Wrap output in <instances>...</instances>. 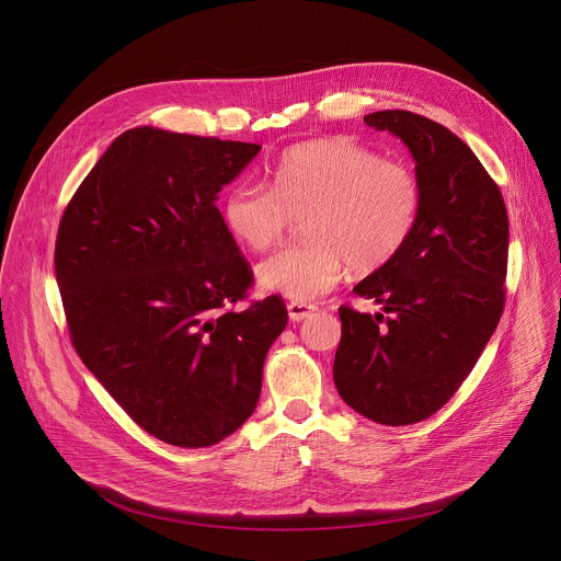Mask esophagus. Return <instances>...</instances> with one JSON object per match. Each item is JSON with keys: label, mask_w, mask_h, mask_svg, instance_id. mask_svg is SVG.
<instances>
[{"label": "esophagus", "mask_w": 561, "mask_h": 561, "mask_svg": "<svg viewBox=\"0 0 561 561\" xmlns=\"http://www.w3.org/2000/svg\"><path fill=\"white\" fill-rule=\"evenodd\" d=\"M288 317L293 319V322H301V319H306L310 312L317 310V306L312 304H306V301H288Z\"/></svg>", "instance_id": "esophagus-1"}]
</instances>
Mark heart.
I'll return each instance as SVG.
<instances>
[{"mask_svg": "<svg viewBox=\"0 0 561 561\" xmlns=\"http://www.w3.org/2000/svg\"><path fill=\"white\" fill-rule=\"evenodd\" d=\"M422 213V184L409 164L383 159L353 137L290 146L271 173V188L234 184L221 219L237 244L262 253L277 244L293 217L308 242L257 266L262 288L295 301L329 293L351 266L373 273L404 251Z\"/></svg>", "mask_w": 561, "mask_h": 561, "instance_id": "1", "label": "heart"}]
</instances>
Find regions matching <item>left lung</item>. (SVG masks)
Listing matches in <instances>:
<instances>
[{
  "instance_id": "obj_1",
  "label": "left lung",
  "mask_w": 561,
  "mask_h": 561,
  "mask_svg": "<svg viewBox=\"0 0 561 561\" xmlns=\"http://www.w3.org/2000/svg\"><path fill=\"white\" fill-rule=\"evenodd\" d=\"M364 122L409 146L422 213L404 251L353 288L388 317L340 308L333 379L359 415L409 426L448 402L500 324L508 215L500 186L446 126L409 111Z\"/></svg>"
}]
</instances>
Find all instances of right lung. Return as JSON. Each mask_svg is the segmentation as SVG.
Instances as JSON below:
<instances>
[{"label":"right lung","mask_w":561,"mask_h":561,"mask_svg":"<svg viewBox=\"0 0 561 561\" xmlns=\"http://www.w3.org/2000/svg\"><path fill=\"white\" fill-rule=\"evenodd\" d=\"M260 144L152 126L122 133L68 202L55 275L70 342L152 437L221 442L255 411L282 297L234 310L253 271L215 206Z\"/></svg>","instance_id":"obj_1"}]
</instances>
